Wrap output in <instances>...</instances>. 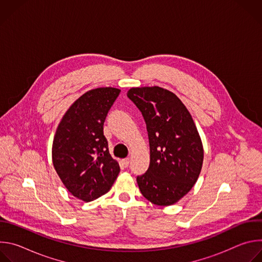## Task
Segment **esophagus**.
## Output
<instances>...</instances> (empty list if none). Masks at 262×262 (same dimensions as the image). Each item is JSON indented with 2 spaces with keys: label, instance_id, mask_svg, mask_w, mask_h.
<instances>
[{
  "label": "esophagus",
  "instance_id": "obj_1",
  "mask_svg": "<svg viewBox=\"0 0 262 262\" xmlns=\"http://www.w3.org/2000/svg\"><path fill=\"white\" fill-rule=\"evenodd\" d=\"M129 162H130L129 159H124V160H122V165H123L125 168H127V167L129 166Z\"/></svg>",
  "mask_w": 262,
  "mask_h": 262
}]
</instances>
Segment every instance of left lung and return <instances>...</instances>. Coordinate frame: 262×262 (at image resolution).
<instances>
[{
    "label": "left lung",
    "instance_id": "obj_1",
    "mask_svg": "<svg viewBox=\"0 0 262 262\" xmlns=\"http://www.w3.org/2000/svg\"><path fill=\"white\" fill-rule=\"evenodd\" d=\"M127 97L146 123L150 163L137 176L142 195L157 205H171L196 183L203 163V148L188 108L172 92L155 86L132 88Z\"/></svg>",
    "mask_w": 262,
    "mask_h": 262
}]
</instances>
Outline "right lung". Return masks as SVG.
I'll use <instances>...</instances> for the list:
<instances>
[{
  "mask_svg": "<svg viewBox=\"0 0 262 262\" xmlns=\"http://www.w3.org/2000/svg\"><path fill=\"white\" fill-rule=\"evenodd\" d=\"M119 89L86 92L63 116L53 143V164L66 189L86 202L110 191L120 168L108 152L103 123Z\"/></svg>",
  "mask_w": 262,
  "mask_h": 262,
  "instance_id": "add662e5",
  "label": "right lung"
}]
</instances>
